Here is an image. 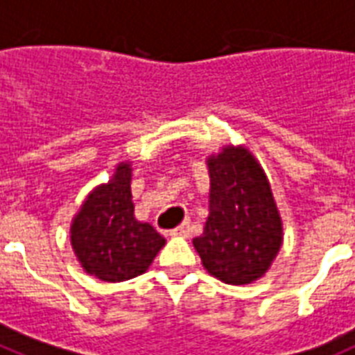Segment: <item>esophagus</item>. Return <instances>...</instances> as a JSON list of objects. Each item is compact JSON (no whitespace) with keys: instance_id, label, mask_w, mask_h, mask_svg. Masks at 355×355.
<instances>
[{"instance_id":"34e87169","label":"esophagus","mask_w":355,"mask_h":355,"mask_svg":"<svg viewBox=\"0 0 355 355\" xmlns=\"http://www.w3.org/2000/svg\"><path fill=\"white\" fill-rule=\"evenodd\" d=\"M189 233H191V226L189 224H181L180 227H175L170 232L172 237H189Z\"/></svg>"}]
</instances>
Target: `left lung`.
<instances>
[{"mask_svg": "<svg viewBox=\"0 0 355 355\" xmlns=\"http://www.w3.org/2000/svg\"><path fill=\"white\" fill-rule=\"evenodd\" d=\"M209 218L192 241L211 276L230 285L255 282L282 248V218L270 183L254 155L241 146L207 159Z\"/></svg>", "mask_w": 355, "mask_h": 355, "instance_id": "1", "label": "left lung"}]
</instances>
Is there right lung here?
Instances as JSON below:
<instances>
[{"instance_id": "add662e5", "label": "right lung", "mask_w": 355, "mask_h": 355, "mask_svg": "<svg viewBox=\"0 0 355 355\" xmlns=\"http://www.w3.org/2000/svg\"><path fill=\"white\" fill-rule=\"evenodd\" d=\"M131 164L120 163L112 180L90 192L70 227L72 248L90 276L125 282L148 270L164 246L150 224L135 218Z\"/></svg>"}]
</instances>
